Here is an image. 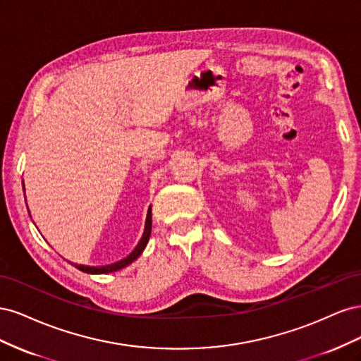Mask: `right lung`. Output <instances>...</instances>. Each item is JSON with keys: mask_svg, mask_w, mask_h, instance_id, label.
<instances>
[{"mask_svg": "<svg viewBox=\"0 0 361 361\" xmlns=\"http://www.w3.org/2000/svg\"><path fill=\"white\" fill-rule=\"evenodd\" d=\"M24 191H25V187H24ZM28 207V206H27ZM150 232H152V206H149L147 209V216H146V223H145V232H143V236H141V239L138 241L137 247L130 251V253L120 259L117 262H114V264H110V265H102V267H87V265H76L75 264V268H78L80 271L82 272H87V274H108V272H114V271H118L122 269L128 265L133 264L134 260H137L140 257V255L143 253L147 243H149V238H150Z\"/></svg>", "mask_w": 361, "mask_h": 361, "instance_id": "obj_1", "label": "right lung"}]
</instances>
